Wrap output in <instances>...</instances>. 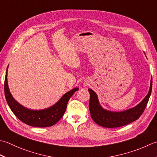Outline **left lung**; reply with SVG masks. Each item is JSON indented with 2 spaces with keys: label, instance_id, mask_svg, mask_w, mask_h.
Instances as JSON below:
<instances>
[{
  "label": "left lung",
  "instance_id": "1",
  "mask_svg": "<svg viewBox=\"0 0 157 157\" xmlns=\"http://www.w3.org/2000/svg\"><path fill=\"white\" fill-rule=\"evenodd\" d=\"M152 87V80L151 79L150 90L142 102L133 108L120 112H109L103 109L99 105L96 93L91 89H88L90 95L89 109H90L92 118L97 124L106 128L122 127L136 121L142 116L146 109L150 96L151 94Z\"/></svg>",
  "mask_w": 157,
  "mask_h": 157
}]
</instances>
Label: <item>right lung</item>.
I'll return each instance as SVG.
<instances>
[{"label":"right lung","mask_w":157,"mask_h":157,"mask_svg":"<svg viewBox=\"0 0 157 157\" xmlns=\"http://www.w3.org/2000/svg\"><path fill=\"white\" fill-rule=\"evenodd\" d=\"M7 69L5 79V95L8 105L16 117L28 125L36 127H48L54 125L63 117L67 103L73 93L78 90L75 88L64 94L54 105L42 110H32L23 107L15 101L9 90L7 84Z\"/></svg>","instance_id":"1"}]
</instances>
